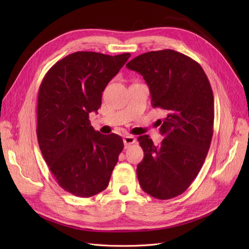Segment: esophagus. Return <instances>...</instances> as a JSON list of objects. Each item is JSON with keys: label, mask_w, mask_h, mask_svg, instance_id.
Listing matches in <instances>:
<instances>
[{"label": "esophagus", "mask_w": 249, "mask_h": 249, "mask_svg": "<svg viewBox=\"0 0 249 249\" xmlns=\"http://www.w3.org/2000/svg\"><path fill=\"white\" fill-rule=\"evenodd\" d=\"M123 141H124L125 147H128L130 144H133V143L135 142V137L132 135H126L123 138Z\"/></svg>", "instance_id": "esophagus-1"}]
</instances>
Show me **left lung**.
Returning <instances> with one entry per match:
<instances>
[{
	"instance_id": "obj_1",
	"label": "left lung",
	"mask_w": 249,
	"mask_h": 249,
	"mask_svg": "<svg viewBox=\"0 0 249 249\" xmlns=\"http://www.w3.org/2000/svg\"><path fill=\"white\" fill-rule=\"evenodd\" d=\"M126 68L141 74L152 107L164 111L158 120L164 137L154 145L148 135L138 137L144 152L137 165L142 190L168 200L184 193L198 176L210 148L214 97L201 65L172 49L150 51L130 60Z\"/></svg>"
}]
</instances>
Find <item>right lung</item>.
I'll return each mask as SVG.
<instances>
[{
  "label": "right lung",
  "mask_w": 249,
  "mask_h": 249,
  "mask_svg": "<svg viewBox=\"0 0 249 249\" xmlns=\"http://www.w3.org/2000/svg\"><path fill=\"white\" fill-rule=\"evenodd\" d=\"M130 55L74 52L57 61L39 88V147L57 184L76 197L106 189L123 150L122 138L96 131L89 114L99 110L105 88Z\"/></svg>",
  "instance_id": "add662e5"
}]
</instances>
